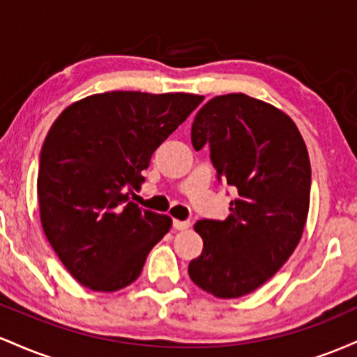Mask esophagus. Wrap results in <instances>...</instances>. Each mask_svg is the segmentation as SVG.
Masks as SVG:
<instances>
[{
  "label": "esophagus",
  "instance_id": "34e87169",
  "mask_svg": "<svg viewBox=\"0 0 357 357\" xmlns=\"http://www.w3.org/2000/svg\"><path fill=\"white\" fill-rule=\"evenodd\" d=\"M173 227L176 230H188L191 227V221H181V220H174L173 221Z\"/></svg>",
  "mask_w": 357,
  "mask_h": 357
}]
</instances>
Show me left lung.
Masks as SVG:
<instances>
[{"label":"left lung","instance_id":"8db88e82","mask_svg":"<svg viewBox=\"0 0 357 357\" xmlns=\"http://www.w3.org/2000/svg\"><path fill=\"white\" fill-rule=\"evenodd\" d=\"M196 151L210 146L218 179L238 191L225 221L199 220L202 255L188 273L220 298L257 290L289 260L304 233L310 161L296 122L245 93L208 100L191 127Z\"/></svg>","mask_w":357,"mask_h":357}]
</instances>
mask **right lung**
Returning <instances> with one entry per match:
<instances>
[{
    "mask_svg": "<svg viewBox=\"0 0 357 357\" xmlns=\"http://www.w3.org/2000/svg\"><path fill=\"white\" fill-rule=\"evenodd\" d=\"M203 99L114 90L73 102L53 122L40 154V221L82 285L116 292L141 275L173 220L141 210L130 195L154 151Z\"/></svg>",
    "mask_w": 357,
    "mask_h": 357,
    "instance_id": "obj_1",
    "label": "right lung"
}]
</instances>
